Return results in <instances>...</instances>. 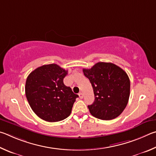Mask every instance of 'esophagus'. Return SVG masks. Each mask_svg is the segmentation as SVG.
Here are the masks:
<instances>
[{
    "label": "esophagus",
    "instance_id": "obj_1",
    "mask_svg": "<svg viewBox=\"0 0 156 156\" xmlns=\"http://www.w3.org/2000/svg\"><path fill=\"white\" fill-rule=\"evenodd\" d=\"M79 97H80V99H83V94L82 92H80V93H79Z\"/></svg>",
    "mask_w": 156,
    "mask_h": 156
}]
</instances>
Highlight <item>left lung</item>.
Returning a JSON list of instances; mask_svg holds the SVG:
<instances>
[{
    "label": "left lung",
    "mask_w": 156,
    "mask_h": 156,
    "mask_svg": "<svg viewBox=\"0 0 156 156\" xmlns=\"http://www.w3.org/2000/svg\"><path fill=\"white\" fill-rule=\"evenodd\" d=\"M83 72L94 91V101L88 105L90 114L105 121L118 117L129 98L130 81L127 73L118 66L108 62H98L90 69L83 68Z\"/></svg>",
    "instance_id": "left-lung-1"
}]
</instances>
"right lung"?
<instances>
[{
  "label": "right lung",
  "mask_w": 156,
  "mask_h": 156,
  "mask_svg": "<svg viewBox=\"0 0 156 156\" xmlns=\"http://www.w3.org/2000/svg\"><path fill=\"white\" fill-rule=\"evenodd\" d=\"M68 74L55 64L37 68L27 76L25 94L32 110L42 120L57 122L66 119L79 96L64 83Z\"/></svg>",
  "instance_id": "add662e5"
}]
</instances>
